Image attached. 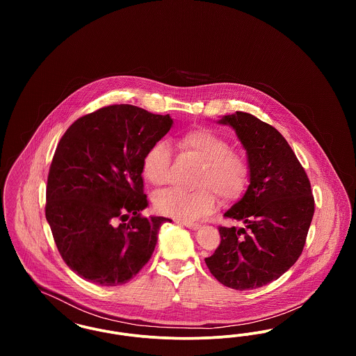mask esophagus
Here are the masks:
<instances>
[{
  "instance_id": "34e87169",
  "label": "esophagus",
  "mask_w": 356,
  "mask_h": 356,
  "mask_svg": "<svg viewBox=\"0 0 356 356\" xmlns=\"http://www.w3.org/2000/svg\"><path fill=\"white\" fill-rule=\"evenodd\" d=\"M181 224L186 227V228H189V229H193V231H196V229H199L202 227L199 222H193V221L183 220Z\"/></svg>"
}]
</instances>
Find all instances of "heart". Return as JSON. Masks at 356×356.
Here are the masks:
<instances>
[{"mask_svg":"<svg viewBox=\"0 0 356 356\" xmlns=\"http://www.w3.org/2000/svg\"><path fill=\"white\" fill-rule=\"evenodd\" d=\"M180 152L202 163L195 179V191L168 189L156 195L154 209L180 220H195L216 209L218 197L231 203L241 197L250 181V164L240 153L231 151L227 138L207 128H193L177 138ZM172 151L164 140L156 141L143 157L144 177L156 186L170 180Z\"/></svg>","mask_w":356,"mask_h":356,"instance_id":"1","label":"heart"}]
</instances>
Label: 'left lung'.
<instances>
[{
	"label": "left lung",
	"instance_id": "8db88e82",
	"mask_svg": "<svg viewBox=\"0 0 356 356\" xmlns=\"http://www.w3.org/2000/svg\"><path fill=\"white\" fill-rule=\"evenodd\" d=\"M247 151L250 186L224 216L243 227H219L221 241L205 257L225 287L254 289L279 279L299 259L315 202L305 168L272 125L245 112L222 116Z\"/></svg>",
	"mask_w": 356,
	"mask_h": 356
}]
</instances>
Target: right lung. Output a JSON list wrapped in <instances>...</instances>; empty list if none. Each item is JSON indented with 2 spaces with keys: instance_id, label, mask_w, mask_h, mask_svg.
<instances>
[{
  "instance_id": "obj_1",
  "label": "right lung",
  "mask_w": 356,
  "mask_h": 356,
  "mask_svg": "<svg viewBox=\"0 0 356 356\" xmlns=\"http://www.w3.org/2000/svg\"><path fill=\"white\" fill-rule=\"evenodd\" d=\"M170 115L129 104L76 120L51 160L45 216L57 250L80 277L104 287L131 280L151 259L167 218L141 216V163L168 134Z\"/></svg>"
}]
</instances>
